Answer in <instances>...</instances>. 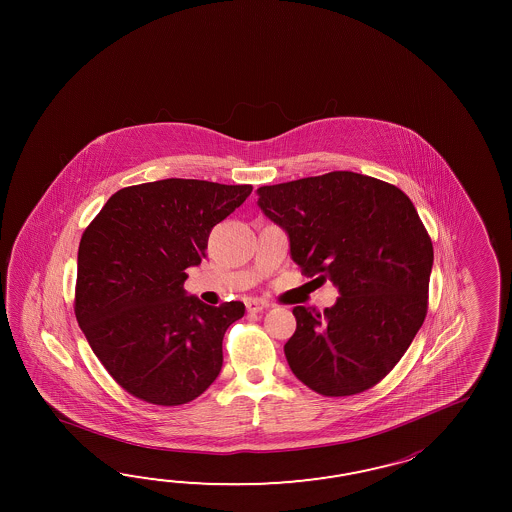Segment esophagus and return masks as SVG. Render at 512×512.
Wrapping results in <instances>:
<instances>
[{
  "mask_svg": "<svg viewBox=\"0 0 512 512\" xmlns=\"http://www.w3.org/2000/svg\"><path fill=\"white\" fill-rule=\"evenodd\" d=\"M245 305H247V311H249V313H258V311H263V309H267V307H269L267 302L258 300V298H249V300L245 302Z\"/></svg>",
  "mask_w": 512,
  "mask_h": 512,
  "instance_id": "esophagus-1",
  "label": "esophagus"
}]
</instances>
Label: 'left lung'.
Segmentation results:
<instances>
[{"instance_id":"obj_1","label":"left lung","mask_w":512,"mask_h":512,"mask_svg":"<svg viewBox=\"0 0 512 512\" xmlns=\"http://www.w3.org/2000/svg\"><path fill=\"white\" fill-rule=\"evenodd\" d=\"M258 205L291 241L305 276L331 280L324 313L296 305L283 346L298 381L326 397L373 388L410 348L428 311L434 247L401 188L370 175L329 172L260 186Z\"/></svg>"}]
</instances>
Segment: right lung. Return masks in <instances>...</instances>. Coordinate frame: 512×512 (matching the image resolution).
I'll return each instance as SVG.
<instances>
[{"label":"right lung","instance_id":"right-lung-1","mask_svg":"<svg viewBox=\"0 0 512 512\" xmlns=\"http://www.w3.org/2000/svg\"><path fill=\"white\" fill-rule=\"evenodd\" d=\"M251 185L163 179L109 197L78 247L75 315L122 390L157 406L190 403L221 371L227 327L241 302L186 296V269L207 258L210 230Z\"/></svg>","mask_w":512,"mask_h":512}]
</instances>
